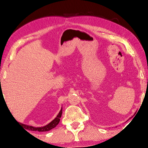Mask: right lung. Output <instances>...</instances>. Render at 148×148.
I'll list each match as a JSON object with an SVG mask.
<instances>
[{"mask_svg":"<svg viewBox=\"0 0 148 148\" xmlns=\"http://www.w3.org/2000/svg\"><path fill=\"white\" fill-rule=\"evenodd\" d=\"M62 108H61V110H60V112H59L58 115H57L56 118H55L53 120V121L50 122L49 123H48L47 125H46V126H44V127H32V126H30V125H25V124H23V123H19V122H18V123L21 125V126L25 127V129L29 130V131H38V132L48 131H50L51 129L55 128V127H56L57 125L59 124V123L60 121V118H61V117L62 116Z\"/></svg>","mask_w":148,"mask_h":148,"instance_id":"add662e5","label":"right lung"}]
</instances>
